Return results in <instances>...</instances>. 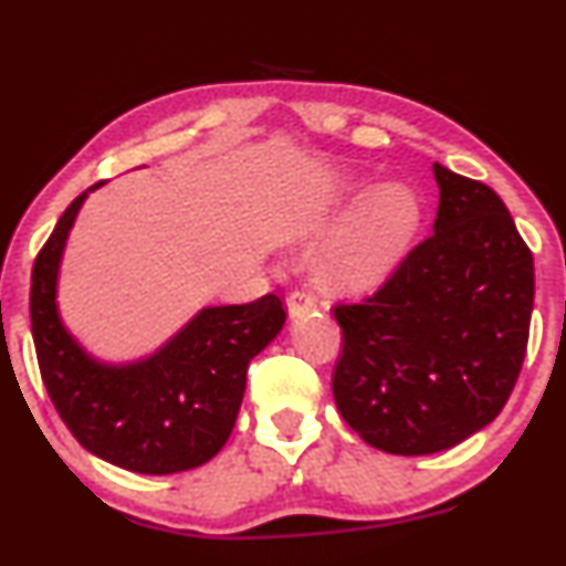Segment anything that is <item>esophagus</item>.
Masks as SVG:
<instances>
[{"label":"esophagus","mask_w":566,"mask_h":566,"mask_svg":"<svg viewBox=\"0 0 566 566\" xmlns=\"http://www.w3.org/2000/svg\"><path fill=\"white\" fill-rule=\"evenodd\" d=\"M311 311H316V301H313V295H308V292H292L287 297L290 318H303Z\"/></svg>","instance_id":"34e87169"}]
</instances>
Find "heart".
I'll list each match as a JSON object with an SVG mask.
<instances>
[{"label": "heart", "instance_id": "obj_1", "mask_svg": "<svg viewBox=\"0 0 566 566\" xmlns=\"http://www.w3.org/2000/svg\"><path fill=\"white\" fill-rule=\"evenodd\" d=\"M356 192L358 184H343L303 221L301 234L308 242L333 231L313 265V276L324 290L364 292L379 287L406 261L419 237L424 208L408 184H377L348 210Z\"/></svg>", "mask_w": 566, "mask_h": 566}]
</instances>
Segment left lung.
I'll return each instance as SVG.
<instances>
[{"label":"left lung","instance_id":"1","mask_svg":"<svg viewBox=\"0 0 566 566\" xmlns=\"http://www.w3.org/2000/svg\"><path fill=\"white\" fill-rule=\"evenodd\" d=\"M434 234L377 295L335 308V403L385 453L459 446L501 413L520 377L535 297L533 253L482 181L432 166Z\"/></svg>","mask_w":566,"mask_h":566}]
</instances>
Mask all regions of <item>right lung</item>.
Instances as JSON below:
<instances>
[{
  "instance_id": "right-lung-1",
  "label": "right lung",
  "mask_w": 566,
  "mask_h": 566,
  "mask_svg": "<svg viewBox=\"0 0 566 566\" xmlns=\"http://www.w3.org/2000/svg\"><path fill=\"white\" fill-rule=\"evenodd\" d=\"M88 187L67 206L31 274V332L60 419L88 453L136 474L208 464L234 430L248 366L284 326L276 295L206 305L160 348L107 360L88 353L60 313V265Z\"/></svg>"
}]
</instances>
